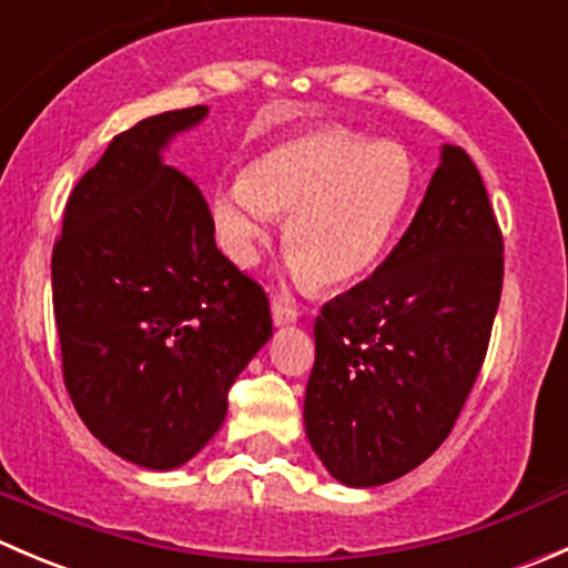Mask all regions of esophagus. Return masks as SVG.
<instances>
[{
	"label": "esophagus",
	"mask_w": 568,
	"mask_h": 568,
	"mask_svg": "<svg viewBox=\"0 0 568 568\" xmlns=\"http://www.w3.org/2000/svg\"><path fill=\"white\" fill-rule=\"evenodd\" d=\"M296 318H300V311H296L294 305H288V302H283V300H272V321H274V326L296 324Z\"/></svg>",
	"instance_id": "esophagus-1"
}]
</instances>
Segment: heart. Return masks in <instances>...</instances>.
<instances>
[{"mask_svg":"<svg viewBox=\"0 0 568 568\" xmlns=\"http://www.w3.org/2000/svg\"><path fill=\"white\" fill-rule=\"evenodd\" d=\"M415 189L404 148L348 129H316L277 142L214 189L216 236L239 266H252L272 216H285L283 247L316 288L368 274L385 255Z\"/></svg>","mask_w":568,"mask_h":568,"instance_id":"1","label":"heart"}]
</instances>
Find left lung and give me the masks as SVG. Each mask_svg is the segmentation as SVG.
I'll use <instances>...</instances> for the list:
<instances>
[{
	"mask_svg": "<svg viewBox=\"0 0 568 568\" xmlns=\"http://www.w3.org/2000/svg\"><path fill=\"white\" fill-rule=\"evenodd\" d=\"M503 236L473 159L443 145L420 209L387 261L321 307L305 432L329 475L390 484L454 428L489 346Z\"/></svg>",
	"mask_w": 568,
	"mask_h": 568,
	"instance_id": "1",
	"label": "left lung"
}]
</instances>
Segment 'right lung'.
Returning <instances> with one entry per match:
<instances>
[{
	"label": "right lung",
	"instance_id": "add662e5",
	"mask_svg": "<svg viewBox=\"0 0 568 568\" xmlns=\"http://www.w3.org/2000/svg\"><path fill=\"white\" fill-rule=\"evenodd\" d=\"M205 114L175 109L114 136L73 186L51 255L68 395L101 445L148 469L209 445L272 337L263 288L216 250L197 183L162 159Z\"/></svg>",
	"mask_w": 568,
	"mask_h": 568
}]
</instances>
